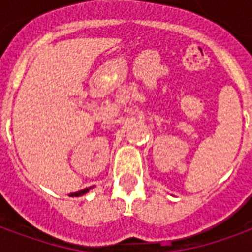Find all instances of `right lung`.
Here are the masks:
<instances>
[{"instance_id":"add662e5","label":"right lung","mask_w":252,"mask_h":252,"mask_svg":"<svg viewBox=\"0 0 252 252\" xmlns=\"http://www.w3.org/2000/svg\"><path fill=\"white\" fill-rule=\"evenodd\" d=\"M89 190H90V188H86V189H83V190H79V191H75V193H71V197H78V195H82L85 194V193H88Z\"/></svg>"}]
</instances>
